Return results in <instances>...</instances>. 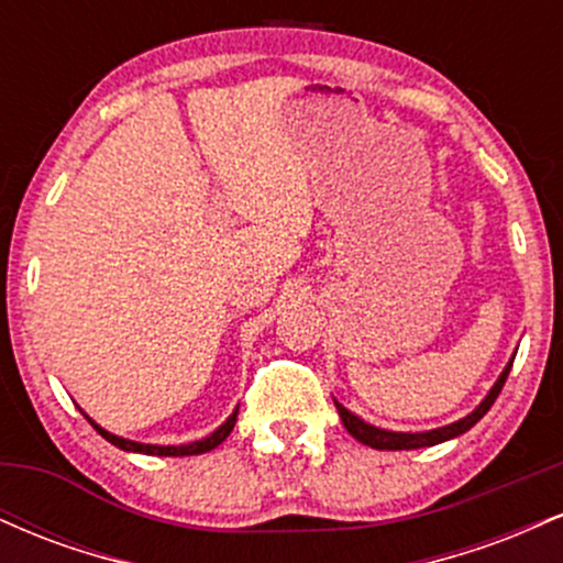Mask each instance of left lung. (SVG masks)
<instances>
[{"mask_svg":"<svg viewBox=\"0 0 563 563\" xmlns=\"http://www.w3.org/2000/svg\"><path fill=\"white\" fill-rule=\"evenodd\" d=\"M510 365H514V363H508L506 371H503V376L497 378V384L493 386V391H489L487 397H484V402H482L479 407H476V410L471 412V416L461 418V421H457V423L442 426V429L423 431V434H402V431H384V429H376V426L360 421V418L354 416V412H349L346 407L339 405V402H335V410H339L341 421H344L349 434L357 439V442L367 444V448H373V450H418V448H434V444L448 442V439H452V437L466 434L471 426H474L476 421H482V418L487 416L489 407L495 405L497 394L503 391V384H506V378H508V373H510Z\"/></svg>","mask_w":563,"mask_h":563,"instance_id":"left-lung-1","label":"left lung"}]
</instances>
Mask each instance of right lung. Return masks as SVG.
<instances>
[{
    "mask_svg": "<svg viewBox=\"0 0 563 563\" xmlns=\"http://www.w3.org/2000/svg\"><path fill=\"white\" fill-rule=\"evenodd\" d=\"M87 421L95 426L97 434H100L102 439H108V442L115 444V448H119V450H126V452H145V455H174V457H179V455H200V452H209V450L219 448V444H222L224 439L230 437L232 426H235V421H238V410L232 412V416L228 418V421H224L222 426H219V429H217L214 434H211V437L200 439V442L179 444V448H158V444L132 442V439H121V437H115V434H108V431H106V429H100V426H97V423L92 421V418H87Z\"/></svg>",
    "mask_w": 563,
    "mask_h": 563,
    "instance_id": "obj_1",
    "label": "right lung"
}]
</instances>
